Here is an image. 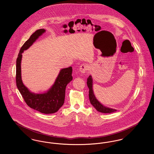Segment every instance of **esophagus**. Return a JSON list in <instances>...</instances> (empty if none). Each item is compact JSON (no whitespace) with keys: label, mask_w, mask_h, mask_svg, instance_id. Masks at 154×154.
<instances>
[{"label":"esophagus","mask_w":154,"mask_h":154,"mask_svg":"<svg viewBox=\"0 0 154 154\" xmlns=\"http://www.w3.org/2000/svg\"><path fill=\"white\" fill-rule=\"evenodd\" d=\"M89 66L87 64L84 63L82 64V65H80V71L82 73H85L87 72V71L89 70Z\"/></svg>","instance_id":"34e87169"}]
</instances>
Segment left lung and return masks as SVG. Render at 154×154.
<instances>
[{"label": "left lung", "mask_w": 154, "mask_h": 154, "mask_svg": "<svg viewBox=\"0 0 154 154\" xmlns=\"http://www.w3.org/2000/svg\"><path fill=\"white\" fill-rule=\"evenodd\" d=\"M87 86L89 88V99L92 105L97 109V111L103 113H110L116 112V110L114 109L110 108L103 106L96 98L92 89V79L91 75H90L87 79Z\"/></svg>", "instance_id": "8db88e82"}]
</instances>
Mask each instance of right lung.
<instances>
[{"mask_svg":"<svg viewBox=\"0 0 154 154\" xmlns=\"http://www.w3.org/2000/svg\"><path fill=\"white\" fill-rule=\"evenodd\" d=\"M45 32L44 29L36 30L21 48L16 60V80L18 91L28 106L42 113L51 114L56 112L63 105L66 86L72 80V67L62 69L54 84L49 90L43 94H37L30 92L23 84L21 75L22 53L32 45L39 36Z\"/></svg>","mask_w":154,"mask_h":154,"instance_id":"add662e5","label":"right lung"}]
</instances>
